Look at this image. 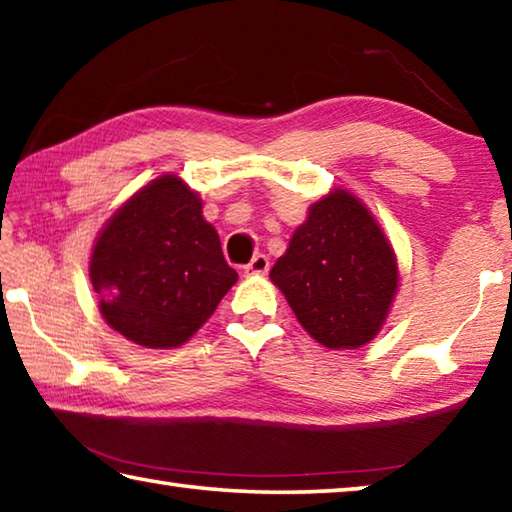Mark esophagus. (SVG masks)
I'll return each instance as SVG.
<instances>
[{
    "instance_id": "obj_1",
    "label": "esophagus",
    "mask_w": 512,
    "mask_h": 512,
    "mask_svg": "<svg viewBox=\"0 0 512 512\" xmlns=\"http://www.w3.org/2000/svg\"><path fill=\"white\" fill-rule=\"evenodd\" d=\"M268 268H271V262H268L266 255H255L253 262H248L244 266V273L246 275H264L268 273Z\"/></svg>"
}]
</instances>
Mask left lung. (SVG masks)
Returning a JSON list of instances; mask_svg holds the SVG:
<instances>
[{
  "label": "left lung",
  "mask_w": 512,
  "mask_h": 512,
  "mask_svg": "<svg viewBox=\"0 0 512 512\" xmlns=\"http://www.w3.org/2000/svg\"><path fill=\"white\" fill-rule=\"evenodd\" d=\"M271 280L320 345L350 350L375 339L400 275L393 246L368 207L334 189L309 207Z\"/></svg>",
  "instance_id": "1"
}]
</instances>
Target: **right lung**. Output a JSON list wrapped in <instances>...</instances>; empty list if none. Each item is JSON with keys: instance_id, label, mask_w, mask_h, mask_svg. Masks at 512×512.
Masks as SVG:
<instances>
[{"instance_id": "1", "label": "right lung", "mask_w": 512, "mask_h": 512, "mask_svg": "<svg viewBox=\"0 0 512 512\" xmlns=\"http://www.w3.org/2000/svg\"><path fill=\"white\" fill-rule=\"evenodd\" d=\"M90 280L106 323L144 348H178L237 282L203 203L160 176L110 216L92 248Z\"/></svg>"}]
</instances>
